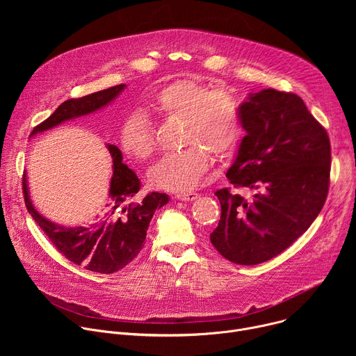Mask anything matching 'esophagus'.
I'll return each instance as SVG.
<instances>
[{"label":"esophagus","mask_w":356,"mask_h":356,"mask_svg":"<svg viewBox=\"0 0 356 356\" xmlns=\"http://www.w3.org/2000/svg\"><path fill=\"white\" fill-rule=\"evenodd\" d=\"M175 197L181 201H193L198 197V194L195 191H184V193H177Z\"/></svg>","instance_id":"34e87169"}]
</instances>
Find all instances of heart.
Returning <instances> with one entry per match:
<instances>
[{
	"instance_id": "obj_1",
	"label": "heart",
	"mask_w": 356,
	"mask_h": 356,
	"mask_svg": "<svg viewBox=\"0 0 356 356\" xmlns=\"http://www.w3.org/2000/svg\"><path fill=\"white\" fill-rule=\"evenodd\" d=\"M149 108L165 120L183 121L181 143L188 147L165 155L147 173L156 188L184 193L197 187L210 166V154L225 158L243 136L241 103L228 88H213L191 79L176 80L149 98ZM121 146L138 161L156 152V139L147 117L132 113L120 132Z\"/></svg>"
}]
</instances>
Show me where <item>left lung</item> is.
Wrapping results in <instances>:
<instances>
[{"mask_svg":"<svg viewBox=\"0 0 356 356\" xmlns=\"http://www.w3.org/2000/svg\"><path fill=\"white\" fill-rule=\"evenodd\" d=\"M242 138L227 172L249 198L216 191L221 204L210 239L229 262L258 265L287 249L309 229L324 207L330 186L331 145L324 127L304 101L265 88L241 104Z\"/></svg>","mask_w":356,"mask_h":356,"instance_id":"left-lung-1","label":"left lung"}]
</instances>
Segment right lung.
Wrapping results in <instances>:
<instances>
[{
  "mask_svg": "<svg viewBox=\"0 0 356 356\" xmlns=\"http://www.w3.org/2000/svg\"><path fill=\"white\" fill-rule=\"evenodd\" d=\"M124 88L125 84H118L107 90L65 101L52 115L33 128L31 136L106 107ZM107 149L113 158L110 200L97 220L87 227H62L46 220L32 204L26 176L24 175L22 179L26 210L50 242L74 265L106 275L121 270L138 257L143 248L152 217L169 201L168 194L156 191L139 197L140 181L122 163L121 150L110 143H107Z\"/></svg>",
  "mask_w": 356,
  "mask_h": 356,
  "instance_id": "1",
  "label": "right lung"
}]
</instances>
